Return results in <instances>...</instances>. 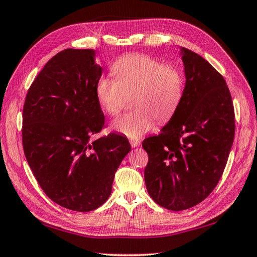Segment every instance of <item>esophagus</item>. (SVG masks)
Wrapping results in <instances>:
<instances>
[{
    "label": "esophagus",
    "instance_id": "34e87169",
    "mask_svg": "<svg viewBox=\"0 0 257 257\" xmlns=\"http://www.w3.org/2000/svg\"><path fill=\"white\" fill-rule=\"evenodd\" d=\"M130 143H131V147L132 148H137V147H139L140 144H141V141H140V140H135V139H132V140H130Z\"/></svg>",
    "mask_w": 257,
    "mask_h": 257
}]
</instances>
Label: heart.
Wrapping results in <instances>:
<instances>
[{
    "instance_id": "1",
    "label": "heart",
    "mask_w": 257,
    "mask_h": 257,
    "mask_svg": "<svg viewBox=\"0 0 257 257\" xmlns=\"http://www.w3.org/2000/svg\"><path fill=\"white\" fill-rule=\"evenodd\" d=\"M115 77L101 76L95 86L100 108L108 115L122 109L125 96L133 95L134 112L119 116L110 127L130 139L141 138L154 119L166 123L178 109L183 95V77L172 66L145 55L124 56L114 62Z\"/></svg>"
}]
</instances>
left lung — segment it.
Instances as JSON below:
<instances>
[{
  "label": "left lung",
  "instance_id": "1",
  "mask_svg": "<svg viewBox=\"0 0 257 257\" xmlns=\"http://www.w3.org/2000/svg\"><path fill=\"white\" fill-rule=\"evenodd\" d=\"M186 84L170 120L142 147L144 180L161 207L180 211L201 202L218 183L235 134L234 106L222 76L198 53L180 47Z\"/></svg>",
  "mask_w": 257,
  "mask_h": 257
}]
</instances>
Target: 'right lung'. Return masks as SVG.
Returning a JSON list of instances; mask_svg holds the SVG:
<instances>
[{
    "label": "right lung",
    "mask_w": 257,
    "mask_h": 257,
    "mask_svg": "<svg viewBox=\"0 0 257 257\" xmlns=\"http://www.w3.org/2000/svg\"><path fill=\"white\" fill-rule=\"evenodd\" d=\"M103 68L94 49H66L47 62L30 86L23 107L27 161L46 195L75 211L101 206L115 172L131 151L128 140L109 134L95 96Z\"/></svg>",
    "instance_id": "obj_1"
}]
</instances>
